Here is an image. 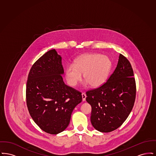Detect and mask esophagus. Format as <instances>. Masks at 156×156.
Returning <instances> with one entry per match:
<instances>
[{"label": "esophagus", "mask_w": 156, "mask_h": 156, "mask_svg": "<svg viewBox=\"0 0 156 156\" xmlns=\"http://www.w3.org/2000/svg\"><path fill=\"white\" fill-rule=\"evenodd\" d=\"M82 101H85L86 100V98H87V95L85 93H82Z\"/></svg>", "instance_id": "1"}]
</instances>
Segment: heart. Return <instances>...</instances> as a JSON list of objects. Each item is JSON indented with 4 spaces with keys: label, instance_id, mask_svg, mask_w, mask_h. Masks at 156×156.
Listing matches in <instances>:
<instances>
[{
    "label": "heart",
    "instance_id": "1",
    "mask_svg": "<svg viewBox=\"0 0 156 156\" xmlns=\"http://www.w3.org/2000/svg\"><path fill=\"white\" fill-rule=\"evenodd\" d=\"M111 66L109 58L97 53H86L75 59L74 65L69 64L66 68L68 83L75 86L83 79L92 87H98L106 81Z\"/></svg>",
    "mask_w": 156,
    "mask_h": 156
}]
</instances>
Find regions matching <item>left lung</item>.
<instances>
[{"label":"left lung","mask_w":156,"mask_h":156,"mask_svg":"<svg viewBox=\"0 0 156 156\" xmlns=\"http://www.w3.org/2000/svg\"><path fill=\"white\" fill-rule=\"evenodd\" d=\"M133 76L130 62L120 54L117 67L107 81L86 92V101L92 107L90 122L97 130L111 132L127 118L136 99Z\"/></svg>","instance_id":"8db88e82"}]
</instances>
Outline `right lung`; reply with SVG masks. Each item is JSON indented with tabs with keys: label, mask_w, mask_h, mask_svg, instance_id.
I'll list each match as a JSON object with an SVG mask.
<instances>
[{
	"label": "right lung",
	"mask_w": 156,
	"mask_h": 156,
	"mask_svg": "<svg viewBox=\"0 0 156 156\" xmlns=\"http://www.w3.org/2000/svg\"><path fill=\"white\" fill-rule=\"evenodd\" d=\"M61 57L53 49L34 63L26 84V104L30 116L45 132L57 134L68 126L81 92L64 83Z\"/></svg>",
	"instance_id": "1"
}]
</instances>
